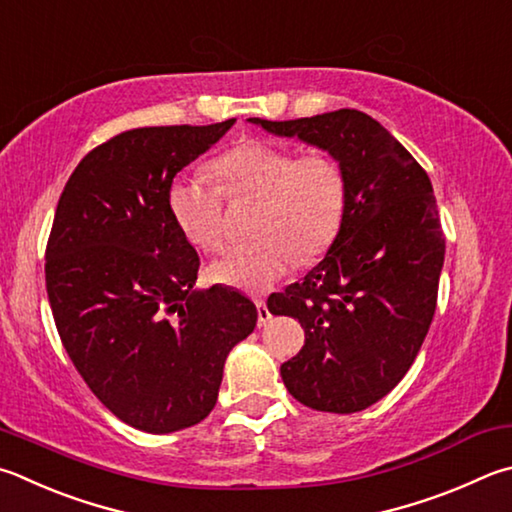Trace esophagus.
<instances>
[{"instance_id": "esophagus-1", "label": "esophagus", "mask_w": 512, "mask_h": 512, "mask_svg": "<svg viewBox=\"0 0 512 512\" xmlns=\"http://www.w3.org/2000/svg\"><path fill=\"white\" fill-rule=\"evenodd\" d=\"M268 320H271V311L266 309L264 302H257V324L259 327H264Z\"/></svg>"}]
</instances>
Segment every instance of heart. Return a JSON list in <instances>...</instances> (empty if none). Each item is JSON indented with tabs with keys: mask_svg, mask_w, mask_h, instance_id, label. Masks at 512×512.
Wrapping results in <instances>:
<instances>
[{
	"mask_svg": "<svg viewBox=\"0 0 512 512\" xmlns=\"http://www.w3.org/2000/svg\"><path fill=\"white\" fill-rule=\"evenodd\" d=\"M219 188L206 176L179 174L167 190V208L183 237L203 253L224 246V191L230 199H257V241L235 246L212 264L217 282L266 293L288 273L327 250L345 219L347 183L329 152L297 154L288 147L248 141L212 163Z\"/></svg>",
	"mask_w": 512,
	"mask_h": 512,
	"instance_id": "heart-1",
	"label": "heart"
}]
</instances>
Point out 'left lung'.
<instances>
[{
	"mask_svg": "<svg viewBox=\"0 0 512 512\" xmlns=\"http://www.w3.org/2000/svg\"><path fill=\"white\" fill-rule=\"evenodd\" d=\"M248 120L329 152L345 172L336 239L302 282L268 297V311L304 329V347L280 367L291 396L318 412L367 410L401 383L434 318L445 237L430 176L358 109Z\"/></svg>",
	"mask_w": 512,
	"mask_h": 512,
	"instance_id": "left-lung-1",
	"label": "left lung"
}]
</instances>
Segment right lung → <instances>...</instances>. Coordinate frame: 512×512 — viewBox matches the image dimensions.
<instances>
[{
    "mask_svg": "<svg viewBox=\"0 0 512 512\" xmlns=\"http://www.w3.org/2000/svg\"><path fill=\"white\" fill-rule=\"evenodd\" d=\"M232 125L118 134L78 163L55 208L44 266L55 327L98 401L136 430L203 421L230 349L257 324L235 288H194L199 255L167 208L176 172Z\"/></svg>",
    "mask_w": 512,
    "mask_h": 512,
    "instance_id": "1",
    "label": "right lung"
}]
</instances>
